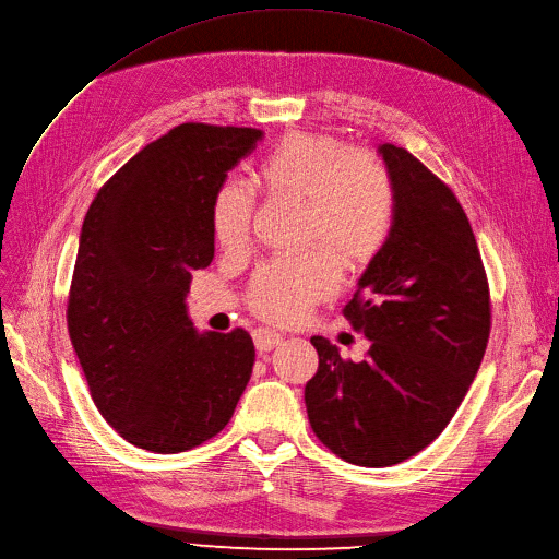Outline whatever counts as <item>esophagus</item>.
Listing matches in <instances>:
<instances>
[{"mask_svg": "<svg viewBox=\"0 0 559 559\" xmlns=\"http://www.w3.org/2000/svg\"><path fill=\"white\" fill-rule=\"evenodd\" d=\"M253 343H255V349L260 354H266V352H272L274 347H278L283 343V335L276 333V331H270V329H258L253 333Z\"/></svg>", "mask_w": 559, "mask_h": 559, "instance_id": "obj_1", "label": "esophagus"}]
</instances>
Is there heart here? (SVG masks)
<instances>
[{
    "instance_id": "heart-1",
    "label": "heart",
    "mask_w": 559,
    "mask_h": 559,
    "mask_svg": "<svg viewBox=\"0 0 559 559\" xmlns=\"http://www.w3.org/2000/svg\"><path fill=\"white\" fill-rule=\"evenodd\" d=\"M255 180L274 201L304 205V241L324 246L297 258L264 264L251 285V306L272 322H295L306 310L331 297L340 267L360 272L372 264L391 239L397 191L388 168L368 153L333 134H287L266 155ZM253 216L251 191L228 182L214 193L210 224L216 247H247Z\"/></svg>"
}]
</instances>
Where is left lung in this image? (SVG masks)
<instances>
[{"label":"left lung","instance_id":"8db88e82","mask_svg":"<svg viewBox=\"0 0 559 559\" xmlns=\"http://www.w3.org/2000/svg\"><path fill=\"white\" fill-rule=\"evenodd\" d=\"M377 151L397 191L395 226L343 310L370 349L354 362L312 335L320 368L304 393L318 439L368 468L400 464L448 427L491 331L487 274L464 207L408 151Z\"/></svg>","mask_w":559,"mask_h":559}]
</instances>
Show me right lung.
Instances as JSON below:
<instances>
[{
    "instance_id": "add662e5",
    "label": "right lung",
    "mask_w": 559,
    "mask_h": 559,
    "mask_svg": "<svg viewBox=\"0 0 559 559\" xmlns=\"http://www.w3.org/2000/svg\"><path fill=\"white\" fill-rule=\"evenodd\" d=\"M260 136L178 126L120 166L84 216L70 343L103 418L141 450L176 454L212 439L251 379V335L197 331L185 299L214 258V193Z\"/></svg>"
}]
</instances>
